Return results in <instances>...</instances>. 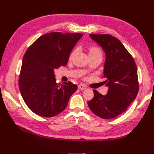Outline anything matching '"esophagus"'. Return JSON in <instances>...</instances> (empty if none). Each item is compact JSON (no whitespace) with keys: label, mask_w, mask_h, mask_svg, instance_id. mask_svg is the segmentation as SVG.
Returning <instances> with one entry per match:
<instances>
[{"label":"esophagus","mask_w":154,"mask_h":154,"mask_svg":"<svg viewBox=\"0 0 154 154\" xmlns=\"http://www.w3.org/2000/svg\"><path fill=\"white\" fill-rule=\"evenodd\" d=\"M78 88H79L80 90H85L87 89V87L85 85L81 84V85H78Z\"/></svg>","instance_id":"1"}]
</instances>
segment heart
<instances>
[{
    "label": "heart",
    "mask_w": 154,
    "mask_h": 154,
    "mask_svg": "<svg viewBox=\"0 0 154 154\" xmlns=\"http://www.w3.org/2000/svg\"><path fill=\"white\" fill-rule=\"evenodd\" d=\"M76 52V50H74L73 52H72L71 54V57L73 56V54ZM102 55V52H101L100 50L97 47L95 46H91L89 48V55Z\"/></svg>",
    "instance_id": "heart-1"
}]
</instances>
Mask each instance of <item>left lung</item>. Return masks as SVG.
<instances>
[{
	"mask_svg": "<svg viewBox=\"0 0 154 154\" xmlns=\"http://www.w3.org/2000/svg\"><path fill=\"white\" fill-rule=\"evenodd\" d=\"M105 54L103 76L108 87L103 95L93 90L94 97L88 102L92 112L104 119L119 116L136 99L138 92V69L132 55L115 37L108 34H90Z\"/></svg>",
	"mask_w": 154,
	"mask_h": 154,
	"instance_id": "1",
	"label": "left lung"
}]
</instances>
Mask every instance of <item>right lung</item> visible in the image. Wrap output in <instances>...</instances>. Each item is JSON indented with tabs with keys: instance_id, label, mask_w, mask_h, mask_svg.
I'll use <instances>...</instances> for the list:
<instances>
[{
	"instance_id": "1",
	"label": "right lung",
	"mask_w": 154,
	"mask_h": 154,
	"mask_svg": "<svg viewBox=\"0 0 154 154\" xmlns=\"http://www.w3.org/2000/svg\"><path fill=\"white\" fill-rule=\"evenodd\" d=\"M82 34L51 32L42 35L26 52L20 74L19 89L32 112L43 117L57 115L66 108L77 85L55 82L54 70L65 66Z\"/></svg>"
}]
</instances>
